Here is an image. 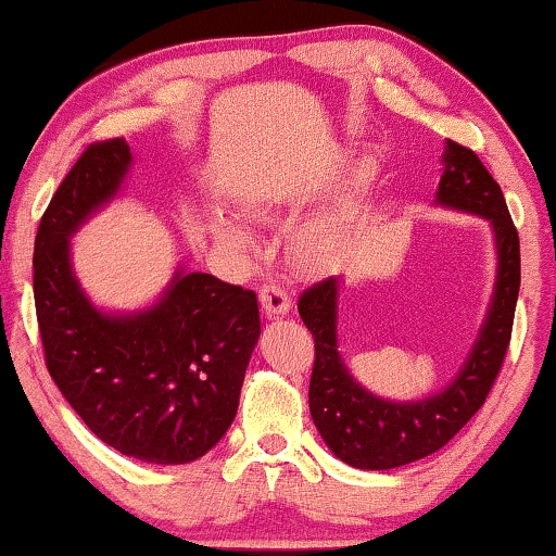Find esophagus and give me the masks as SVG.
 I'll use <instances>...</instances> for the list:
<instances>
[{
  "label": "esophagus",
  "mask_w": 556,
  "mask_h": 556,
  "mask_svg": "<svg viewBox=\"0 0 556 556\" xmlns=\"http://www.w3.org/2000/svg\"><path fill=\"white\" fill-rule=\"evenodd\" d=\"M261 305L268 315H283L290 311V295L283 286L263 283L261 286Z\"/></svg>",
  "instance_id": "esophagus-1"
}]
</instances>
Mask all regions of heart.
Listing matches in <instances>:
<instances>
[{
  "mask_svg": "<svg viewBox=\"0 0 556 556\" xmlns=\"http://www.w3.org/2000/svg\"><path fill=\"white\" fill-rule=\"evenodd\" d=\"M220 236L226 238L228 243H233V245H238V249H243V251H249L251 245H253V238H251V233L249 230H245L241 224H238V220H220ZM301 249L305 251V253H311L313 251V233H305L303 238H301Z\"/></svg>",
  "mask_w": 556,
  "mask_h": 556,
  "instance_id": "b5f03b06",
  "label": "heart"
}]
</instances>
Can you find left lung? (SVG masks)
<instances>
[{
  "instance_id": "left-lung-1",
  "label": "left lung",
  "mask_w": 556,
  "mask_h": 556,
  "mask_svg": "<svg viewBox=\"0 0 556 556\" xmlns=\"http://www.w3.org/2000/svg\"><path fill=\"white\" fill-rule=\"evenodd\" d=\"M438 201L490 218L500 253L490 315L463 372L445 392L420 403L372 397L350 378L338 355V280L323 278L298 298V313L315 343L307 390L313 422L326 445L353 467L392 469L445 447L484 405L505 363L519 293V236L505 195L472 149L447 139Z\"/></svg>"
}]
</instances>
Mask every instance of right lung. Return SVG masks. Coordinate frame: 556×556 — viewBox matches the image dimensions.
I'll return each instance as SVG.
<instances>
[{
    "label": "right lung",
    "instance_id": "1",
    "mask_svg": "<svg viewBox=\"0 0 556 556\" xmlns=\"http://www.w3.org/2000/svg\"><path fill=\"white\" fill-rule=\"evenodd\" d=\"M129 161L124 136L93 141L59 184L34 241V305L47 370L89 430L122 455L184 465L233 422L261 336L258 298L208 273H178L147 313L91 307L66 241L116 193Z\"/></svg>",
    "mask_w": 556,
    "mask_h": 556
}]
</instances>
